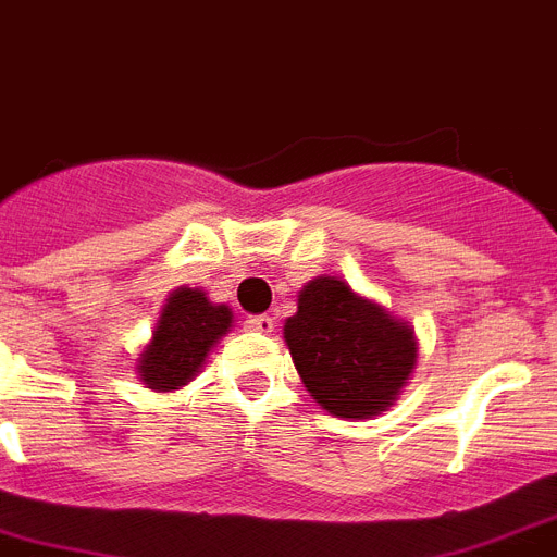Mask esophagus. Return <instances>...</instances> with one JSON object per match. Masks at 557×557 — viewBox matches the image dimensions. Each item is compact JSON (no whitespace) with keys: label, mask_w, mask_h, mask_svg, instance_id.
Instances as JSON below:
<instances>
[{"label":"esophagus","mask_w":557,"mask_h":557,"mask_svg":"<svg viewBox=\"0 0 557 557\" xmlns=\"http://www.w3.org/2000/svg\"><path fill=\"white\" fill-rule=\"evenodd\" d=\"M245 324H247V330H252V333H261V335H270L275 330V321L270 319V315H250Z\"/></svg>","instance_id":"34e87169"}]
</instances>
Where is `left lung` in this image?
Returning a JSON list of instances; mask_svg holds the SVG:
<instances>
[{
	"instance_id": "1",
	"label": "left lung",
	"mask_w": 557,
	"mask_h": 557,
	"mask_svg": "<svg viewBox=\"0 0 557 557\" xmlns=\"http://www.w3.org/2000/svg\"><path fill=\"white\" fill-rule=\"evenodd\" d=\"M284 342L307 393L338 418L387 410L418 358L410 324L335 275H319L298 293L296 315L284 321Z\"/></svg>"
}]
</instances>
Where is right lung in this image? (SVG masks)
<instances>
[{
	"instance_id": "right-lung-1",
	"label": "right lung",
	"mask_w": 557,
	"mask_h": 557,
	"mask_svg": "<svg viewBox=\"0 0 557 557\" xmlns=\"http://www.w3.org/2000/svg\"><path fill=\"white\" fill-rule=\"evenodd\" d=\"M230 327L233 312L227 305H213L201 289H173L156 321L153 338L139 356V379L156 393L185 387Z\"/></svg>"
}]
</instances>
